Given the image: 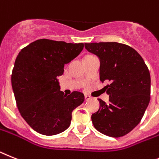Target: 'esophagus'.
Masks as SVG:
<instances>
[{
    "mask_svg": "<svg viewBox=\"0 0 159 159\" xmlns=\"http://www.w3.org/2000/svg\"><path fill=\"white\" fill-rule=\"evenodd\" d=\"M90 98H91V97H90V95H87V94H86V95H85V99H86V101H88V100H90Z\"/></svg>",
    "mask_w": 159,
    "mask_h": 159,
    "instance_id": "obj_1",
    "label": "esophagus"
}]
</instances>
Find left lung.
Wrapping results in <instances>:
<instances>
[{
    "label": "left lung",
    "instance_id": "8db88e82",
    "mask_svg": "<svg viewBox=\"0 0 159 159\" xmlns=\"http://www.w3.org/2000/svg\"><path fill=\"white\" fill-rule=\"evenodd\" d=\"M86 50L99 58L100 81L109 103L98 98L100 107L92 114L98 132L120 137L131 132L141 121L150 99V74L142 57L128 45L116 42L85 43Z\"/></svg>",
    "mask_w": 159,
    "mask_h": 159
}]
</instances>
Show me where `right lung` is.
<instances>
[{
  "label": "right lung",
  "mask_w": 159,
  "mask_h": 159,
  "mask_svg": "<svg viewBox=\"0 0 159 159\" xmlns=\"http://www.w3.org/2000/svg\"><path fill=\"white\" fill-rule=\"evenodd\" d=\"M84 43L41 39L20 51L11 76L16 103L22 118L46 136L68 129L73 111L84 102L81 92L69 95L60 90L57 77L64 66L81 53Z\"/></svg>",
  "instance_id": "add662e5"
}]
</instances>
